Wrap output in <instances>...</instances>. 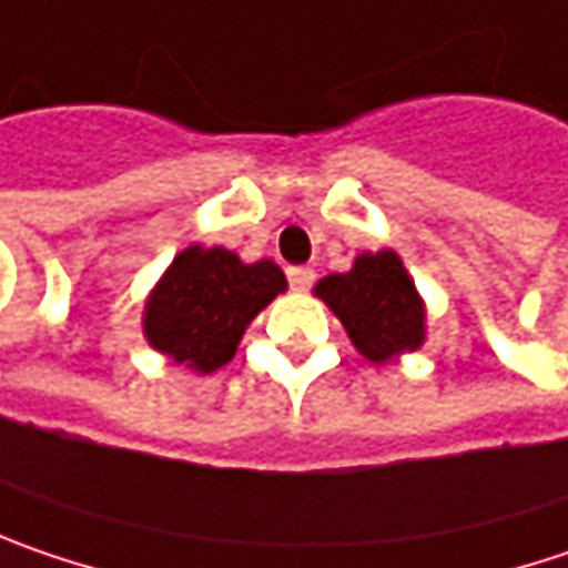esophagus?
Returning <instances> with one entry per match:
<instances>
[{
    "label": "esophagus",
    "mask_w": 568,
    "mask_h": 568,
    "mask_svg": "<svg viewBox=\"0 0 568 568\" xmlns=\"http://www.w3.org/2000/svg\"><path fill=\"white\" fill-rule=\"evenodd\" d=\"M287 281H291V291L304 294V291H310V287H313L316 274H313L310 267H287Z\"/></svg>",
    "instance_id": "obj_1"
}]
</instances>
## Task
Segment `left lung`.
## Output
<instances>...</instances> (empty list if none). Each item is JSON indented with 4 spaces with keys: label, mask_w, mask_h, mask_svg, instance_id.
Segmentation results:
<instances>
[{
    "label": "left lung",
    "mask_w": 568,
    "mask_h": 568,
    "mask_svg": "<svg viewBox=\"0 0 568 568\" xmlns=\"http://www.w3.org/2000/svg\"><path fill=\"white\" fill-rule=\"evenodd\" d=\"M313 294L339 316L352 345L368 362L385 365L424 345V301L390 248L358 255L352 271L323 277Z\"/></svg>",
    "instance_id": "obj_1"
}]
</instances>
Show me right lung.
<instances>
[{"instance_id": "add662e5", "label": "right lung", "mask_w": 568, "mask_h": 568, "mask_svg": "<svg viewBox=\"0 0 568 568\" xmlns=\"http://www.w3.org/2000/svg\"><path fill=\"white\" fill-rule=\"evenodd\" d=\"M287 291L274 262L245 264L229 248L190 245L144 304V339L200 375L232 362L248 323Z\"/></svg>"}]
</instances>
